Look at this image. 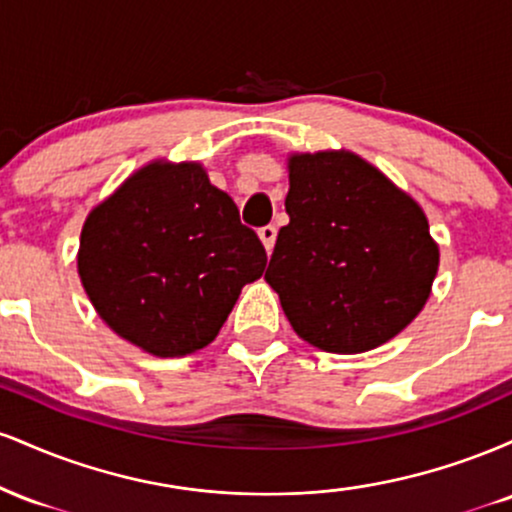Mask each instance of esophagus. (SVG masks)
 Returning a JSON list of instances; mask_svg holds the SVG:
<instances>
[{
    "mask_svg": "<svg viewBox=\"0 0 512 512\" xmlns=\"http://www.w3.org/2000/svg\"><path fill=\"white\" fill-rule=\"evenodd\" d=\"M257 233H260V240H262L264 250L272 252L274 250V243H276V226H272V223H269V226H262Z\"/></svg>",
    "mask_w": 512,
    "mask_h": 512,
    "instance_id": "obj_1",
    "label": "esophagus"
}]
</instances>
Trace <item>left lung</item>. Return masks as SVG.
<instances>
[{
	"label": "left lung",
	"instance_id": "obj_1",
	"mask_svg": "<svg viewBox=\"0 0 512 512\" xmlns=\"http://www.w3.org/2000/svg\"><path fill=\"white\" fill-rule=\"evenodd\" d=\"M286 214L264 279L303 342L361 354L424 310L438 243L419 202L366 158L291 154Z\"/></svg>",
	"mask_w": 512,
	"mask_h": 512
}]
</instances>
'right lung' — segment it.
Returning a JSON list of instances; mask_svg holds the SVG:
<instances>
[{
	"instance_id": "1",
	"label": "right lung",
	"mask_w": 512,
	"mask_h": 512,
	"mask_svg": "<svg viewBox=\"0 0 512 512\" xmlns=\"http://www.w3.org/2000/svg\"><path fill=\"white\" fill-rule=\"evenodd\" d=\"M267 264L260 238L197 161L134 170L88 211L81 284L117 337L158 358L216 339L245 284Z\"/></svg>"
}]
</instances>
